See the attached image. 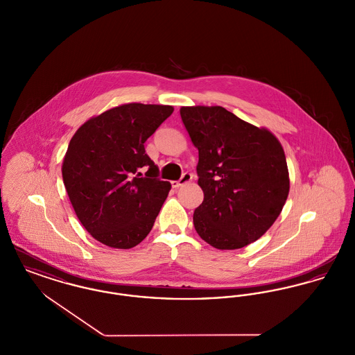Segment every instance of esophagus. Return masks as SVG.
<instances>
[{
	"label": "esophagus",
	"mask_w": 355,
	"mask_h": 355,
	"mask_svg": "<svg viewBox=\"0 0 355 355\" xmlns=\"http://www.w3.org/2000/svg\"><path fill=\"white\" fill-rule=\"evenodd\" d=\"M191 178H193V177H191L190 173H185V174H182V177H181L178 181H173V182H171V187L174 189L180 188V187H182V185L190 182Z\"/></svg>",
	"instance_id": "esophagus-1"
}]
</instances>
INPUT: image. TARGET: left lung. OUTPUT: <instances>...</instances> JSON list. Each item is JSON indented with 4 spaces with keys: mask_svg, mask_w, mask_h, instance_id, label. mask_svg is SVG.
I'll return each mask as SVG.
<instances>
[{
    "mask_svg": "<svg viewBox=\"0 0 355 355\" xmlns=\"http://www.w3.org/2000/svg\"><path fill=\"white\" fill-rule=\"evenodd\" d=\"M180 114L198 150L204 201L193 214L197 233L217 250L256 241L276 221L290 191L280 142L220 105L181 107Z\"/></svg>",
    "mask_w": 355,
    "mask_h": 355,
    "instance_id": "obj_1",
    "label": "left lung"
}]
</instances>
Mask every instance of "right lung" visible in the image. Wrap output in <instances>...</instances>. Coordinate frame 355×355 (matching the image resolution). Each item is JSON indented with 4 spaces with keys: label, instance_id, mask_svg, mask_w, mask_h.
Returning <instances> with one entry per match:
<instances>
[{
    "label": "right lung",
    "instance_id": "right-lung-1",
    "mask_svg": "<svg viewBox=\"0 0 355 355\" xmlns=\"http://www.w3.org/2000/svg\"><path fill=\"white\" fill-rule=\"evenodd\" d=\"M171 105L128 103L88 119L64 157V187L85 230L111 248L138 245L154 225L170 182L161 181L145 142ZM147 166V177L139 173Z\"/></svg>",
    "mask_w": 355,
    "mask_h": 355
}]
</instances>
